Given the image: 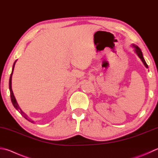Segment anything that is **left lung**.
I'll return each instance as SVG.
<instances>
[{"mask_svg":"<svg viewBox=\"0 0 158 158\" xmlns=\"http://www.w3.org/2000/svg\"><path fill=\"white\" fill-rule=\"evenodd\" d=\"M133 46L135 48V52L137 53V55H138V56L139 57L140 59L142 60V61L143 62V64H144V65H145L146 68H148V65L147 64V63H146L145 60H144V57H143L142 52L141 50H140V48H139L138 46H137V45H133Z\"/></svg>","mask_w":158,"mask_h":158,"instance_id":"8db88e82","label":"left lung"}]
</instances>
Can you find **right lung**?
I'll return each instance as SVG.
<instances>
[{
    "label": "right lung",
    "mask_w": 158,
    "mask_h": 158,
    "mask_svg": "<svg viewBox=\"0 0 158 158\" xmlns=\"http://www.w3.org/2000/svg\"><path fill=\"white\" fill-rule=\"evenodd\" d=\"M16 61L14 62V64L13 65V68H12V71H11V76H10V83H9V86H10V95H11V102H12V104L14 106V108H15L17 110L19 111V113H21L25 119L29 120L30 119H28V117L27 115L25 113H24L23 112V110L21 109V108L19 107V106L18 104V103H17L16 100L15 99V97H14V93H13V91H12V89H11V76H12V74H13V71H14V65H15V63ZM31 122V121H30ZM31 122H33V121H31Z\"/></svg>",
    "instance_id": "obj_1"
}]
</instances>
